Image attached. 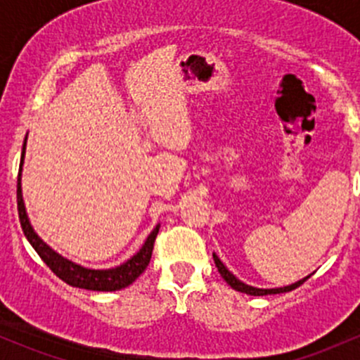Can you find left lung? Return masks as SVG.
Masks as SVG:
<instances>
[{
  "label": "left lung",
  "instance_id": "obj_1",
  "mask_svg": "<svg viewBox=\"0 0 360 360\" xmlns=\"http://www.w3.org/2000/svg\"><path fill=\"white\" fill-rule=\"evenodd\" d=\"M212 257H214V263H216V266H217V271H219L221 277H223L224 281H226V284L231 285V288H233L235 291H240V292L250 294V296H266V294H281V292L292 291V289L300 288V285L303 284V282L307 281V278H310V275H308V277L301 278V281L294 282V284H291V285H285V288H277V289H259V288H252V285H248V284H244V282H242V281H238V278L235 277V275L231 274V271L228 270L226 266H224L223 261H221L219 257L216 256V254H212Z\"/></svg>",
  "mask_w": 360,
  "mask_h": 360
}]
</instances>
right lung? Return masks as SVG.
Listing matches in <instances>:
<instances>
[{
    "label": "right lung",
    "instance_id": "right-lung-1",
    "mask_svg": "<svg viewBox=\"0 0 360 360\" xmlns=\"http://www.w3.org/2000/svg\"><path fill=\"white\" fill-rule=\"evenodd\" d=\"M27 139V137H25ZM24 157H25V141L22 146V155H20V169H19V177H17V209H19V219L20 226L25 238L29 240V244L34 248L36 252L39 254L43 261L46 263V266L60 278L66 284L72 285V288L79 289H89V291H120V289L127 288V285L132 284L144 270L150 264L151 252H153L155 238H157L160 224L153 228L150 235H148L146 242L143 244V248L137 250L130 259H127L125 263L120 264V266L110 268V270H90V268L82 266V264H76L72 261L66 259L60 254H57L56 250L50 249L41 238L38 237L34 230H32L31 223H29L27 212H25L24 198H22V186H20V177H22V165H24Z\"/></svg>",
    "mask_w": 360,
    "mask_h": 360
}]
</instances>
